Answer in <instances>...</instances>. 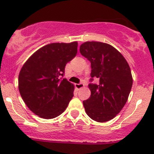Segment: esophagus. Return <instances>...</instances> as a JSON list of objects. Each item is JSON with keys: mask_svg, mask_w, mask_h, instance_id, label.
I'll use <instances>...</instances> for the list:
<instances>
[{"mask_svg": "<svg viewBox=\"0 0 154 154\" xmlns=\"http://www.w3.org/2000/svg\"><path fill=\"white\" fill-rule=\"evenodd\" d=\"M75 87L77 89V90H80V89L83 88V87H84V84H75Z\"/></svg>", "mask_w": 154, "mask_h": 154, "instance_id": "obj_1", "label": "esophagus"}]
</instances>
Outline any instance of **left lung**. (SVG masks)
<instances>
[{"label":"left lung","mask_w":154,"mask_h":154,"mask_svg":"<svg viewBox=\"0 0 154 154\" xmlns=\"http://www.w3.org/2000/svg\"><path fill=\"white\" fill-rule=\"evenodd\" d=\"M80 51L91 62V77L99 80V84L88 85L91 95L83 102L86 113L96 122H108L120 112L128 99L133 84L130 67L124 56L107 43L86 42Z\"/></svg>","instance_id":"1"}]
</instances>
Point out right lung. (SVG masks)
Instances as JSON below:
<instances>
[{
    "label": "right lung",
    "instance_id": "1",
    "mask_svg": "<svg viewBox=\"0 0 154 154\" xmlns=\"http://www.w3.org/2000/svg\"><path fill=\"white\" fill-rule=\"evenodd\" d=\"M77 42L46 45L23 65L18 78L20 93L38 117L51 119L60 116L74 97V84L61 76L66 64L77 54Z\"/></svg>",
    "mask_w": 154,
    "mask_h": 154
}]
</instances>
